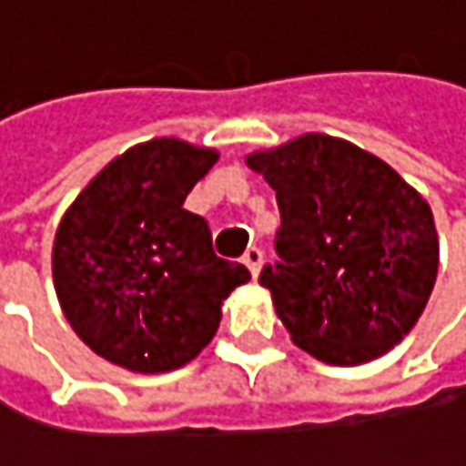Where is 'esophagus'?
Returning a JSON list of instances; mask_svg holds the SVG:
<instances>
[{"mask_svg":"<svg viewBox=\"0 0 466 466\" xmlns=\"http://www.w3.org/2000/svg\"><path fill=\"white\" fill-rule=\"evenodd\" d=\"M242 261H245V267L250 269V275L256 278L258 269H261V264H264V250L253 245V248H248V250L242 253Z\"/></svg>","mask_w":466,"mask_h":466,"instance_id":"34e87169","label":"esophagus"}]
</instances>
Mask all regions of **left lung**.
Here are the masks:
<instances>
[{"label":"left lung","instance_id":"left-lung-1","mask_svg":"<svg viewBox=\"0 0 466 466\" xmlns=\"http://www.w3.org/2000/svg\"><path fill=\"white\" fill-rule=\"evenodd\" d=\"M275 188L278 261L269 289L291 339L326 364H361L420 319L437 278L429 205L378 156L305 135L248 156Z\"/></svg>","mask_w":466,"mask_h":466}]
</instances>
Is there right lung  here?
Segmentation results:
<instances>
[{"instance_id":"1","label":"right lung","mask_w":466,"mask_h":466,"mask_svg":"<svg viewBox=\"0 0 466 466\" xmlns=\"http://www.w3.org/2000/svg\"><path fill=\"white\" fill-rule=\"evenodd\" d=\"M218 153L175 137L110 161L75 199L53 242L66 321L102 359L132 372L191 361L221 324V302L250 280L213 250L202 216L183 210Z\"/></svg>"}]
</instances>
